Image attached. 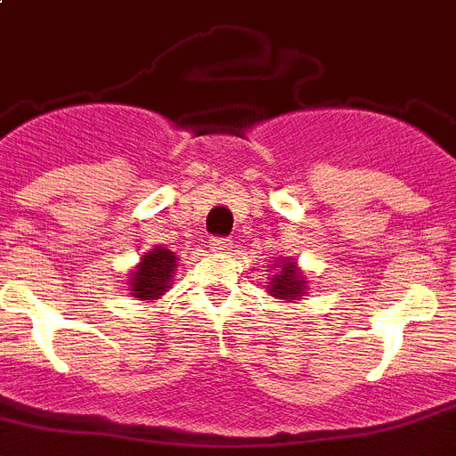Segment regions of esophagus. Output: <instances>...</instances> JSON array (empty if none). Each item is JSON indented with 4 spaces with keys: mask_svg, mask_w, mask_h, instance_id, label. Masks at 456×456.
<instances>
[{
    "mask_svg": "<svg viewBox=\"0 0 456 456\" xmlns=\"http://www.w3.org/2000/svg\"><path fill=\"white\" fill-rule=\"evenodd\" d=\"M232 240L229 239H211V243H208V250L211 252H229L232 250Z\"/></svg>",
    "mask_w": 456,
    "mask_h": 456,
    "instance_id": "obj_1",
    "label": "esophagus"
}]
</instances>
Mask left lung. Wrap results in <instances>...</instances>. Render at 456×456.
Wrapping results in <instances>:
<instances>
[{"label": "left lung", "instance_id": "1", "mask_svg": "<svg viewBox=\"0 0 456 456\" xmlns=\"http://www.w3.org/2000/svg\"><path fill=\"white\" fill-rule=\"evenodd\" d=\"M275 273L271 275V282H266L268 294L273 298L287 300V303H296L300 300V296H305L307 291V277L298 271L294 259H280L277 264H273Z\"/></svg>", "mask_w": 456, "mask_h": 456}]
</instances>
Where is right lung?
Here are the masks:
<instances>
[{"label":"right lung","instance_id":"right-lung-1","mask_svg":"<svg viewBox=\"0 0 456 456\" xmlns=\"http://www.w3.org/2000/svg\"><path fill=\"white\" fill-rule=\"evenodd\" d=\"M179 266V259L172 250L162 248V245H153L151 250L144 252L140 264L130 271V296L137 300H153L160 298L174 282V268Z\"/></svg>","mask_w":456,"mask_h":456}]
</instances>
